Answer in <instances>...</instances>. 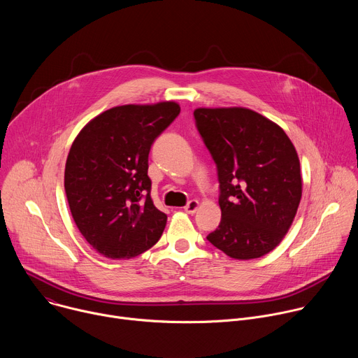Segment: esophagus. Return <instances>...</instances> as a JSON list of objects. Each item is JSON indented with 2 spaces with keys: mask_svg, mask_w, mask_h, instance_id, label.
I'll return each instance as SVG.
<instances>
[{
  "mask_svg": "<svg viewBox=\"0 0 358 358\" xmlns=\"http://www.w3.org/2000/svg\"><path fill=\"white\" fill-rule=\"evenodd\" d=\"M199 208V201L198 199H191L187 206L184 207V211L188 214H194Z\"/></svg>",
  "mask_w": 358,
  "mask_h": 358,
  "instance_id": "34e87169",
  "label": "esophagus"
}]
</instances>
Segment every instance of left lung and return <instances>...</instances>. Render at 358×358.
<instances>
[{
	"label": "left lung",
	"mask_w": 358,
	"mask_h": 358,
	"mask_svg": "<svg viewBox=\"0 0 358 358\" xmlns=\"http://www.w3.org/2000/svg\"><path fill=\"white\" fill-rule=\"evenodd\" d=\"M196 129L217 164L221 222L207 239L234 259L273 250L301 198L300 162L280 126L246 108H198Z\"/></svg>",
	"instance_id": "left-lung-1"
}]
</instances>
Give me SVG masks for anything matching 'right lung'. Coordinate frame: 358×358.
I'll return each instance as SVG.
<instances>
[{"label": "right lung", "instance_id": "add662e5", "mask_svg": "<svg viewBox=\"0 0 358 358\" xmlns=\"http://www.w3.org/2000/svg\"><path fill=\"white\" fill-rule=\"evenodd\" d=\"M178 113L176 101L116 106L73 140L65 166L68 203L83 238L105 258H136L160 239L167 215L150 196L148 152Z\"/></svg>", "mask_w": 358, "mask_h": 358}]
</instances>
